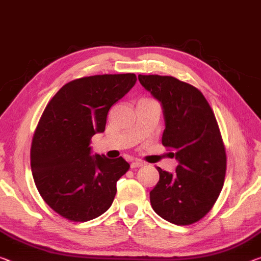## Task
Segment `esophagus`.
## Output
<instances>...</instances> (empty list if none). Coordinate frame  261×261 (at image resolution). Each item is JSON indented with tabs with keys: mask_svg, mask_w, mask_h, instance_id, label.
<instances>
[{
	"mask_svg": "<svg viewBox=\"0 0 261 261\" xmlns=\"http://www.w3.org/2000/svg\"><path fill=\"white\" fill-rule=\"evenodd\" d=\"M144 166V162L141 161V160H135L130 163V168L132 169H135V168H140V167H143Z\"/></svg>",
	"mask_w": 261,
	"mask_h": 261,
	"instance_id": "obj_1",
	"label": "esophagus"
}]
</instances>
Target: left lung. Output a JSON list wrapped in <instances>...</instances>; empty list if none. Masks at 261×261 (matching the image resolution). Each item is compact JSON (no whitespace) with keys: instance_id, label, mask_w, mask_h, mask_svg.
<instances>
[{"instance_id":"1","label":"left lung","mask_w":261,"mask_h":261,"mask_svg":"<svg viewBox=\"0 0 261 261\" xmlns=\"http://www.w3.org/2000/svg\"><path fill=\"white\" fill-rule=\"evenodd\" d=\"M141 85L161 102L162 144L175 150V174L156 168L160 181L150 204L160 217L190 225L209 212L222 191L226 153L217 120L202 92L170 75L139 74Z\"/></svg>"}]
</instances>
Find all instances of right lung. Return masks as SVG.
I'll return each mask as SVG.
<instances>
[{"label": "right lung", "mask_w": 261, "mask_h": 261, "mask_svg": "<svg viewBox=\"0 0 261 261\" xmlns=\"http://www.w3.org/2000/svg\"><path fill=\"white\" fill-rule=\"evenodd\" d=\"M135 83L134 73L72 80L44 110L31 144V170L42 198L62 217L87 222L113 203L118 179L129 164L122 158L91 155L90 143L105 130L110 108Z\"/></svg>", "instance_id": "1"}]
</instances>
